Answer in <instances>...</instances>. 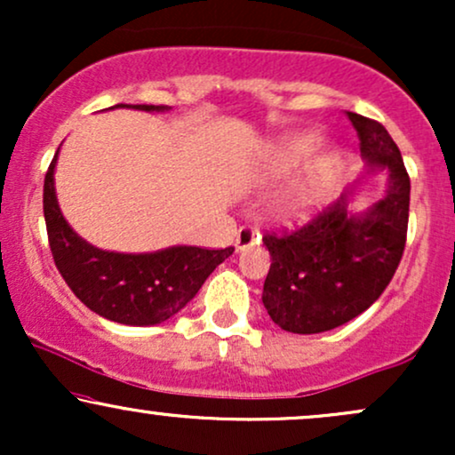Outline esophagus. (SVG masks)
I'll return each mask as SVG.
<instances>
[{
	"label": "esophagus",
	"instance_id": "obj_1",
	"mask_svg": "<svg viewBox=\"0 0 455 455\" xmlns=\"http://www.w3.org/2000/svg\"><path fill=\"white\" fill-rule=\"evenodd\" d=\"M260 242V233L254 227H242L237 233V239H235V248L237 250H245L250 245Z\"/></svg>",
	"mask_w": 455,
	"mask_h": 455
}]
</instances>
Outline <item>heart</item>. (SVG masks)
Returning a JSON list of instances; mask_svg holds the SVG:
<instances>
[{
	"mask_svg": "<svg viewBox=\"0 0 455 455\" xmlns=\"http://www.w3.org/2000/svg\"><path fill=\"white\" fill-rule=\"evenodd\" d=\"M318 145H321V137H318V134H312V132L297 134V137H293L284 145L282 156H284L286 164H299V162L307 160L312 154H315ZM336 169H338V162L336 158H331V156H327V158L318 162L315 177H312V180L307 181V186L301 188V190L284 205L286 216H293V218L307 216L315 207L321 205L323 198L327 195V188L331 184L333 175H336Z\"/></svg>",
	"mask_w": 455,
	"mask_h": 455,
	"instance_id": "b5f03b06",
	"label": "heart"
}]
</instances>
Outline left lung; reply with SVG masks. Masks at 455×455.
<instances>
[{
    "instance_id": "obj_1",
    "label": "left lung",
    "mask_w": 455,
    "mask_h": 455,
    "mask_svg": "<svg viewBox=\"0 0 455 455\" xmlns=\"http://www.w3.org/2000/svg\"><path fill=\"white\" fill-rule=\"evenodd\" d=\"M357 130L365 175L387 171V190L365 212H353V188L295 231L267 233L271 254L263 306L291 333H321L353 321L387 289L409 227L411 180L383 124L347 113Z\"/></svg>"
}]
</instances>
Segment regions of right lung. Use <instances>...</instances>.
Masks as SVG:
<instances>
[{"label":"right lung","mask_w":455,"mask_h":455,"mask_svg":"<svg viewBox=\"0 0 455 455\" xmlns=\"http://www.w3.org/2000/svg\"><path fill=\"white\" fill-rule=\"evenodd\" d=\"M132 108L169 111V107L162 104H134ZM57 154L44 177L43 203L49 245L61 278L96 315L122 325L164 323L175 316L198 293L212 271L233 254L235 248L205 250L196 245H173L148 254H122L87 243L72 231L57 205L53 177Z\"/></svg>","instance_id":"right-lung-1"}]
</instances>
